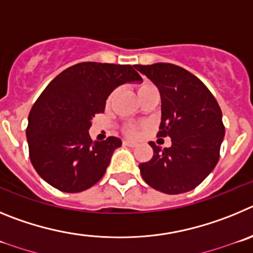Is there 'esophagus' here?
Listing matches in <instances>:
<instances>
[{"mask_svg": "<svg viewBox=\"0 0 253 253\" xmlns=\"http://www.w3.org/2000/svg\"><path fill=\"white\" fill-rule=\"evenodd\" d=\"M124 145L125 146H128V147H135L137 143L135 142V141L132 140H128V138H126V140H124Z\"/></svg>", "mask_w": 253, "mask_h": 253, "instance_id": "esophagus-1", "label": "esophagus"}]
</instances>
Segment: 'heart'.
Wrapping results in <instances>:
<instances>
[{
  "mask_svg": "<svg viewBox=\"0 0 253 253\" xmlns=\"http://www.w3.org/2000/svg\"><path fill=\"white\" fill-rule=\"evenodd\" d=\"M154 85H152V84H150V83H142V84H140V85H138L137 87V94H138V97H141V95L142 94H145V93L146 92H149L150 89H154ZM111 98H112V97H111ZM111 98L108 99V102L111 101Z\"/></svg>",
  "mask_w": 253,
  "mask_h": 253,
  "instance_id": "b5f03b06",
  "label": "heart"
}]
</instances>
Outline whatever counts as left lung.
<instances>
[{"mask_svg":"<svg viewBox=\"0 0 253 253\" xmlns=\"http://www.w3.org/2000/svg\"><path fill=\"white\" fill-rule=\"evenodd\" d=\"M158 87L161 122L158 136H169L171 146L149 142L154 156L138 165L151 188L165 194L193 190L213 171L224 137L222 111L208 88L194 74L177 65H135Z\"/></svg>","mask_w":253,"mask_h":253,"instance_id":"obj_1","label":"left lung"}]
</instances>
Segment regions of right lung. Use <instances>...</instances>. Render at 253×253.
<instances>
[{
    "label": "right lung",
    "mask_w": 253,
    "mask_h": 253,
    "mask_svg": "<svg viewBox=\"0 0 253 253\" xmlns=\"http://www.w3.org/2000/svg\"><path fill=\"white\" fill-rule=\"evenodd\" d=\"M142 82L131 65L85 61L68 68L47 84L33 106L26 128L30 160L54 188L79 193L98 183L118 137L93 141L88 129L104 112L108 95L126 83Z\"/></svg>",
    "instance_id": "right-lung-1"
}]
</instances>
